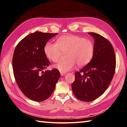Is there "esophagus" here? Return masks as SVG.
<instances>
[{"mask_svg": "<svg viewBox=\"0 0 127 127\" xmlns=\"http://www.w3.org/2000/svg\"><path fill=\"white\" fill-rule=\"evenodd\" d=\"M66 74V72H61V75L62 76H64V75H65Z\"/></svg>", "mask_w": 127, "mask_h": 127, "instance_id": "34e87169", "label": "esophagus"}]
</instances>
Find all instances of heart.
Segmentation results:
<instances>
[{
	"instance_id": "obj_1",
	"label": "heart",
	"mask_w": 127,
	"mask_h": 127,
	"mask_svg": "<svg viewBox=\"0 0 127 127\" xmlns=\"http://www.w3.org/2000/svg\"><path fill=\"white\" fill-rule=\"evenodd\" d=\"M94 45L90 39L73 35L61 36L56 43L48 42L44 47L46 56L50 61L57 62L62 54L67 52L65 61H59L54 65V68L61 72H66L73 69L76 64L83 67L92 59Z\"/></svg>"
}]
</instances>
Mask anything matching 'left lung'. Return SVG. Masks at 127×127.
<instances>
[{
  "label": "left lung",
  "mask_w": 127,
  "mask_h": 127,
  "mask_svg": "<svg viewBox=\"0 0 127 127\" xmlns=\"http://www.w3.org/2000/svg\"><path fill=\"white\" fill-rule=\"evenodd\" d=\"M94 39V52L91 62L75 74L71 88L74 95L83 101L94 100L103 94L111 83L116 69V56L107 39L89 32Z\"/></svg>",
  "instance_id": "left-lung-1"
}]
</instances>
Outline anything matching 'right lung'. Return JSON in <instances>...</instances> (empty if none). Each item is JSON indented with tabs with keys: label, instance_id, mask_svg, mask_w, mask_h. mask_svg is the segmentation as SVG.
Here are the masks:
<instances>
[{
	"label": "right lung",
	"instance_id": "obj_1",
	"mask_svg": "<svg viewBox=\"0 0 127 127\" xmlns=\"http://www.w3.org/2000/svg\"><path fill=\"white\" fill-rule=\"evenodd\" d=\"M57 34L35 32L16 46L12 58L13 75L21 92L32 100L42 101L49 98L60 77L58 69L44 71L50 64L44 52L45 46Z\"/></svg>",
	"mask_w": 127,
	"mask_h": 127
}]
</instances>
